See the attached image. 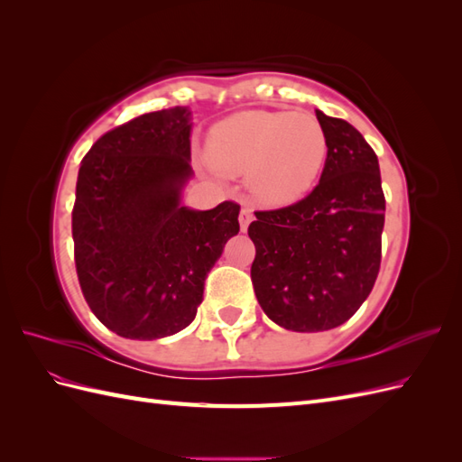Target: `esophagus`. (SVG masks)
I'll return each mask as SVG.
<instances>
[{
  "label": "esophagus",
  "instance_id": "esophagus-1",
  "mask_svg": "<svg viewBox=\"0 0 462 462\" xmlns=\"http://www.w3.org/2000/svg\"><path fill=\"white\" fill-rule=\"evenodd\" d=\"M239 221H241V229L243 231H246V227H248V223L253 221V209H250L248 206H245L243 209H241V216H239Z\"/></svg>",
  "mask_w": 462,
  "mask_h": 462
}]
</instances>
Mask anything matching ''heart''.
<instances>
[{
    "instance_id": "obj_1",
    "label": "heart",
    "mask_w": 462,
    "mask_h": 462,
    "mask_svg": "<svg viewBox=\"0 0 462 462\" xmlns=\"http://www.w3.org/2000/svg\"><path fill=\"white\" fill-rule=\"evenodd\" d=\"M328 138L310 114L243 111L217 123L208 162L226 175L246 173L248 187L265 204L297 202L318 180Z\"/></svg>"
}]
</instances>
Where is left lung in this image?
<instances>
[{
  "label": "left lung",
  "mask_w": 462,
  "mask_h": 462,
  "mask_svg": "<svg viewBox=\"0 0 462 462\" xmlns=\"http://www.w3.org/2000/svg\"><path fill=\"white\" fill-rule=\"evenodd\" d=\"M328 158L309 197L254 212L250 277L272 321L292 331H326L366 300L382 262L385 197L375 152L351 123L316 109Z\"/></svg>",
  "instance_id": "obj_1"
}]
</instances>
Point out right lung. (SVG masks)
I'll return each instance as SVG.
<instances>
[{"label": "right lung", "mask_w": 462, "mask_h": 462, "mask_svg": "<svg viewBox=\"0 0 462 462\" xmlns=\"http://www.w3.org/2000/svg\"><path fill=\"white\" fill-rule=\"evenodd\" d=\"M190 111L134 117L97 138L80 162L73 206L79 283L102 324L127 339L185 329L204 279L239 233L236 202L180 206L192 175Z\"/></svg>", "instance_id": "right-lung-1"}]
</instances>
